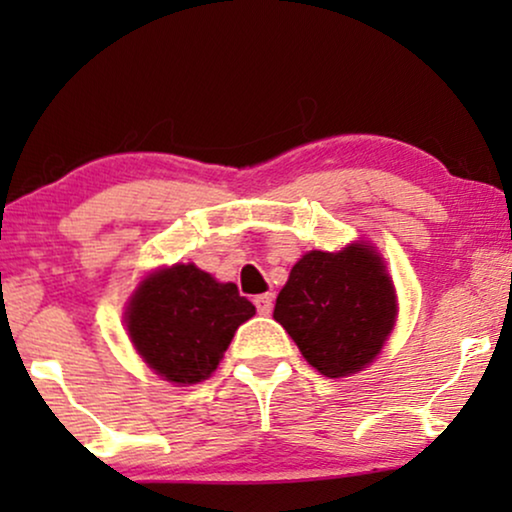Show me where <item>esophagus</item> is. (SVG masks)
Segmentation results:
<instances>
[{"label": "esophagus", "instance_id": "obj_1", "mask_svg": "<svg viewBox=\"0 0 512 512\" xmlns=\"http://www.w3.org/2000/svg\"><path fill=\"white\" fill-rule=\"evenodd\" d=\"M272 303H275V296L272 293H261V296L254 298V305L258 314H263V317H268V314L272 312Z\"/></svg>", "mask_w": 512, "mask_h": 512}]
</instances>
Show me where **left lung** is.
<instances>
[{
	"label": "left lung",
	"mask_w": 512,
	"mask_h": 512,
	"mask_svg": "<svg viewBox=\"0 0 512 512\" xmlns=\"http://www.w3.org/2000/svg\"><path fill=\"white\" fill-rule=\"evenodd\" d=\"M396 289L368 242L307 251L279 291L275 321L312 368L347 377L373 363L396 324Z\"/></svg>",
	"instance_id": "1"
}]
</instances>
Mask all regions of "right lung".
I'll return each instance as SVG.
<instances>
[{
	"mask_svg": "<svg viewBox=\"0 0 512 512\" xmlns=\"http://www.w3.org/2000/svg\"><path fill=\"white\" fill-rule=\"evenodd\" d=\"M254 314L233 282L177 263L139 282L125 307V328L153 373L186 387L214 373L237 328Z\"/></svg>",
	"mask_w": 512,
	"mask_h": 512,
	"instance_id": "obj_1",
	"label": "right lung"
}]
</instances>
